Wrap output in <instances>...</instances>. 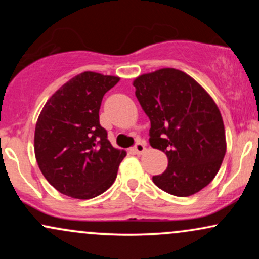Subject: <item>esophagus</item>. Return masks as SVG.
I'll return each mask as SVG.
<instances>
[{
    "label": "esophagus",
    "mask_w": 259,
    "mask_h": 259,
    "mask_svg": "<svg viewBox=\"0 0 259 259\" xmlns=\"http://www.w3.org/2000/svg\"><path fill=\"white\" fill-rule=\"evenodd\" d=\"M145 150H146V147H145V145L142 144V142H138V144H135V146L133 147V151H134V152H135L136 154L144 153Z\"/></svg>",
    "instance_id": "obj_1"
}]
</instances>
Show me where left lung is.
Returning <instances> with one entry per match:
<instances>
[{
  "label": "left lung",
  "mask_w": 259,
  "mask_h": 259,
  "mask_svg": "<svg viewBox=\"0 0 259 259\" xmlns=\"http://www.w3.org/2000/svg\"><path fill=\"white\" fill-rule=\"evenodd\" d=\"M140 105L150 118V145L168 157L159 189L187 197L218 173L227 151L222 114L202 86L181 70L163 68L134 80Z\"/></svg>",
  "instance_id": "1"
}]
</instances>
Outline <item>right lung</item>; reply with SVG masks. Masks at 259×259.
I'll use <instances>...</instances> for the list:
<instances>
[{"instance_id": "obj_1", "label": "right lung", "mask_w": 259, "mask_h": 259, "mask_svg": "<svg viewBox=\"0 0 259 259\" xmlns=\"http://www.w3.org/2000/svg\"><path fill=\"white\" fill-rule=\"evenodd\" d=\"M118 81V76L79 74L52 95L38 115L35 157L61 194L88 200L114 183L126 152L112 146L99 112L105 94Z\"/></svg>"}]
</instances>
